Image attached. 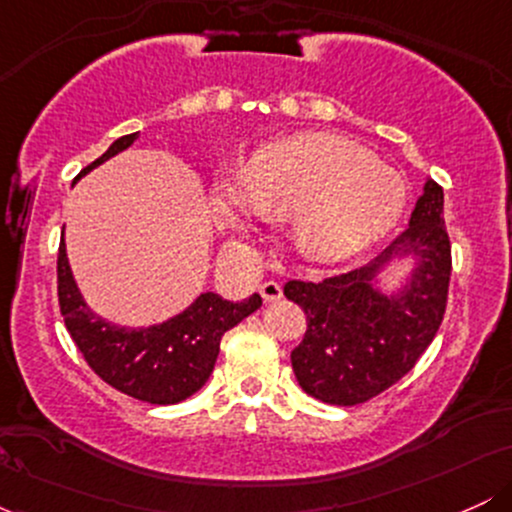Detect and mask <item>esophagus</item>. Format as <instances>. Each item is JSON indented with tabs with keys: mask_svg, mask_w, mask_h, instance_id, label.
<instances>
[{
	"mask_svg": "<svg viewBox=\"0 0 512 512\" xmlns=\"http://www.w3.org/2000/svg\"><path fill=\"white\" fill-rule=\"evenodd\" d=\"M260 293H262V298L267 303L281 301V296H284V291H281V284H276V281H264V284L260 286Z\"/></svg>",
	"mask_w": 512,
	"mask_h": 512,
	"instance_id": "esophagus-1",
	"label": "esophagus"
}]
</instances>
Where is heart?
<instances>
[{"mask_svg":"<svg viewBox=\"0 0 512 512\" xmlns=\"http://www.w3.org/2000/svg\"><path fill=\"white\" fill-rule=\"evenodd\" d=\"M409 187L390 163L349 137L303 132L255 151L245 180L211 187V214L236 236L264 219L293 221L296 245L315 262H342L387 236L404 216Z\"/></svg>","mask_w":512,"mask_h":512,"instance_id":"b5f03b06","label":"heart"}]
</instances>
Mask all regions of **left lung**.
Returning <instances> with one entry per match:
<instances>
[{"instance_id": "left-lung-1", "label": "left lung", "mask_w": 512, "mask_h": 512, "mask_svg": "<svg viewBox=\"0 0 512 512\" xmlns=\"http://www.w3.org/2000/svg\"><path fill=\"white\" fill-rule=\"evenodd\" d=\"M411 256L415 267L397 292L377 286L392 259ZM452 272L443 221V187L426 180L407 231L375 260L339 276L289 281L284 296L305 313L303 342L291 351L298 385L337 407L373 399L416 366L443 322Z\"/></svg>"}]
</instances>
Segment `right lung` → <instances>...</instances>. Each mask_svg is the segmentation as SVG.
Wrapping results in <instances>:
<instances>
[{
  "label": "right lung",
  "mask_w": 512,
  "mask_h": 512,
  "mask_svg": "<svg viewBox=\"0 0 512 512\" xmlns=\"http://www.w3.org/2000/svg\"><path fill=\"white\" fill-rule=\"evenodd\" d=\"M137 137L139 132L115 139L101 158L81 170L79 178L129 149ZM57 296L67 332L93 373L115 390L149 404H178L195 395L214 370L223 332L262 305L260 293L233 303L207 291L161 325L139 330L117 327L86 305L69 269L64 238L57 252Z\"/></svg>",
  "instance_id": "add662e5"
}]
</instances>
